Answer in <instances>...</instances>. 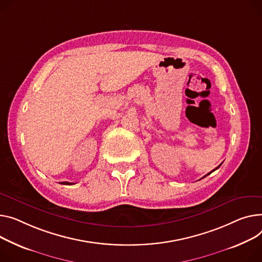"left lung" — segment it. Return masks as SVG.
<instances>
[{"label":"left lung","mask_w":262,"mask_h":262,"mask_svg":"<svg viewBox=\"0 0 262 262\" xmlns=\"http://www.w3.org/2000/svg\"><path fill=\"white\" fill-rule=\"evenodd\" d=\"M220 165H221V164H220ZM220 165H219V166H217V167H216V168H215V169H214V170H216V169H217V168H219V167H220ZM214 170H212V171H214ZM212 171H211V172H208V173H207V175H210V173H212ZM207 175H205V176H204V177H206V176H207ZM204 177H203V178H204Z\"/></svg>","instance_id":"left-lung-1"}]
</instances>
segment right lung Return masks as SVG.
I'll use <instances>...</instances> for the list:
<instances>
[{
  "instance_id": "right-lung-1",
  "label": "right lung",
  "mask_w": 262,
  "mask_h": 262,
  "mask_svg": "<svg viewBox=\"0 0 262 262\" xmlns=\"http://www.w3.org/2000/svg\"><path fill=\"white\" fill-rule=\"evenodd\" d=\"M62 184H66V185H73V184H75V183H72V182H62Z\"/></svg>"
}]
</instances>
